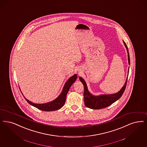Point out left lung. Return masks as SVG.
Returning a JSON list of instances; mask_svg holds the SVG:
<instances>
[{"mask_svg": "<svg viewBox=\"0 0 147 147\" xmlns=\"http://www.w3.org/2000/svg\"><path fill=\"white\" fill-rule=\"evenodd\" d=\"M123 44L125 47L126 48L127 52V56H128V62L129 65H130V59H129V53L127 47L123 41ZM129 68L128 69V74L127 77L126 79L125 83L124 84V85L123 88L120 89V91H119L117 93L113 94H100L98 96H94L90 92L88 91L86 82L84 80V79L82 78L81 76L79 77V79L80 82H82L84 87V103L85 105L90 109H100L105 108L108 106L111 105L113 103H114L115 101L119 100L121 96L123 94V92L126 88L127 78L129 76Z\"/></svg>", "mask_w": 147, "mask_h": 147, "instance_id": "obj_1", "label": "left lung"}]
</instances>
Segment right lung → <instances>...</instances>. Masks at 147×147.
I'll use <instances>...</instances> for the list:
<instances>
[{
	"mask_svg": "<svg viewBox=\"0 0 147 147\" xmlns=\"http://www.w3.org/2000/svg\"><path fill=\"white\" fill-rule=\"evenodd\" d=\"M76 79H77V75L76 74L70 77L68 79V80L65 83V85L63 88L62 91L61 92V94L56 99L53 100V101L47 102L45 103H41V104L34 103L29 100H27V98H26L25 97H24L27 101V102L30 105L34 107L41 111L50 112V111H54L58 110L64 106L67 94L71 88V85L76 81Z\"/></svg>",
	"mask_w": 147,
	"mask_h": 147,
	"instance_id": "right-lung-1",
	"label": "right lung"
}]
</instances>
